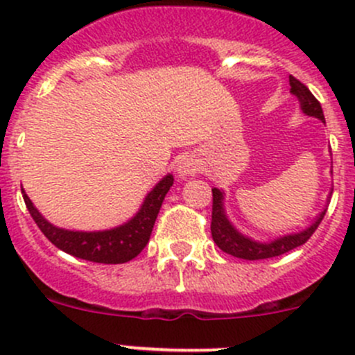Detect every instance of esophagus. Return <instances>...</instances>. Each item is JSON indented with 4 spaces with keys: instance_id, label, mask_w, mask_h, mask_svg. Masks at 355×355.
Instances as JSON below:
<instances>
[{
    "instance_id": "esophagus-1",
    "label": "esophagus",
    "mask_w": 355,
    "mask_h": 355,
    "mask_svg": "<svg viewBox=\"0 0 355 355\" xmlns=\"http://www.w3.org/2000/svg\"><path fill=\"white\" fill-rule=\"evenodd\" d=\"M177 171L180 177H192V175H196L199 171V164L196 163L194 159H191V157H184V159L178 163Z\"/></svg>"
}]
</instances>
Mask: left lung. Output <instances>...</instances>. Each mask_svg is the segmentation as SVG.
<instances>
[{
  "instance_id": "obj_1",
  "label": "left lung",
  "mask_w": 355,
  "mask_h": 355,
  "mask_svg": "<svg viewBox=\"0 0 355 355\" xmlns=\"http://www.w3.org/2000/svg\"><path fill=\"white\" fill-rule=\"evenodd\" d=\"M290 82V92L295 94L300 101V108L309 116L320 118L321 121H324L323 110H321L320 101L313 96V92L299 80V78L288 77ZM327 214V209L318 216V220L311 225L309 228H306L300 234L287 235V237L277 239V241L270 242V244H261V242H254L250 239L244 237L242 234H239L234 227L230 225V221L227 220L223 211V192L220 189H213V213H211V235H213L214 244L220 247L223 252L230 254V256L241 257V259L247 261H257V259H270V257L282 256V254L288 252V250L295 249V247L306 244L311 239V235L316 232V228L320 227L321 220Z\"/></svg>"
}]
</instances>
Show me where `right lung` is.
<instances>
[{
	"mask_svg": "<svg viewBox=\"0 0 355 355\" xmlns=\"http://www.w3.org/2000/svg\"><path fill=\"white\" fill-rule=\"evenodd\" d=\"M173 185V177L166 175L159 184L153 189L142 204L141 211L128 223L106 232H70L53 227L41 216L34 207L32 200L22 191L25 206L31 213L32 220L44 234L51 244H55L63 252L71 254L80 259L103 264H120L134 259L141 254L151 237L153 227L163 204L164 196Z\"/></svg>",
	"mask_w": 355,
	"mask_h": 355,
	"instance_id": "1",
	"label": "right lung"
}]
</instances>
